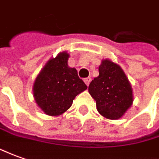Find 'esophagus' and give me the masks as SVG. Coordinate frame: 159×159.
<instances>
[{
	"label": "esophagus",
	"instance_id": "obj_1",
	"mask_svg": "<svg viewBox=\"0 0 159 159\" xmlns=\"http://www.w3.org/2000/svg\"><path fill=\"white\" fill-rule=\"evenodd\" d=\"M83 81H84V83H86V85H87V86H89V83H90V82H91V78L90 77H86V78H84V80H83Z\"/></svg>",
	"mask_w": 159,
	"mask_h": 159
}]
</instances>
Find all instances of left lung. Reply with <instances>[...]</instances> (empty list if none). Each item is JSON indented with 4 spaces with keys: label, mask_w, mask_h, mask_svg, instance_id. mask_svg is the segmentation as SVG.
<instances>
[{
    "label": "left lung",
    "mask_w": 159,
    "mask_h": 159,
    "mask_svg": "<svg viewBox=\"0 0 159 159\" xmlns=\"http://www.w3.org/2000/svg\"><path fill=\"white\" fill-rule=\"evenodd\" d=\"M89 93L96 102L97 111L103 117L119 120L134 102L133 89L121 67L109 59H102L99 76L89 86Z\"/></svg>",
    "instance_id": "obj_1"
}]
</instances>
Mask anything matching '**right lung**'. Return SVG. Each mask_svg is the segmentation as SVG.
<instances>
[{"label":"right lung","instance_id":"1","mask_svg":"<svg viewBox=\"0 0 159 159\" xmlns=\"http://www.w3.org/2000/svg\"><path fill=\"white\" fill-rule=\"evenodd\" d=\"M69 57L67 52H62L49 59L33 83L34 100L49 116L64 114L71 107L76 95L87 89L77 70L68 65Z\"/></svg>","mask_w":159,"mask_h":159}]
</instances>
